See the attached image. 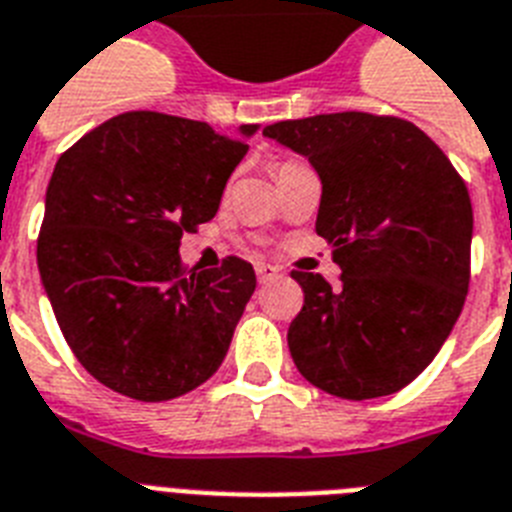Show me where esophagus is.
<instances>
[{"mask_svg": "<svg viewBox=\"0 0 512 512\" xmlns=\"http://www.w3.org/2000/svg\"><path fill=\"white\" fill-rule=\"evenodd\" d=\"M255 270H257V281H260V284H268V281L278 278V268H276V265L257 263Z\"/></svg>", "mask_w": 512, "mask_h": 512, "instance_id": "1", "label": "esophagus"}]
</instances>
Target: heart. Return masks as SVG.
<instances>
[{
  "mask_svg": "<svg viewBox=\"0 0 512 512\" xmlns=\"http://www.w3.org/2000/svg\"><path fill=\"white\" fill-rule=\"evenodd\" d=\"M284 165H289V162H284ZM284 165H281V168H284Z\"/></svg>",
  "mask_w": 512,
  "mask_h": 512,
  "instance_id": "1",
  "label": "heart"
}]
</instances>
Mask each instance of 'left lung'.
Segmentation results:
<instances>
[{
    "label": "left lung",
    "instance_id": "obj_1",
    "mask_svg": "<svg viewBox=\"0 0 512 512\" xmlns=\"http://www.w3.org/2000/svg\"><path fill=\"white\" fill-rule=\"evenodd\" d=\"M263 136L321 178L315 231L342 284L292 278L305 305L289 326L297 371L342 400L400 392L442 350L471 278L473 210L463 178L402 118L334 112L273 123Z\"/></svg>",
    "mask_w": 512,
    "mask_h": 512
}]
</instances>
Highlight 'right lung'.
<instances>
[{
  "mask_svg": "<svg viewBox=\"0 0 512 512\" xmlns=\"http://www.w3.org/2000/svg\"><path fill=\"white\" fill-rule=\"evenodd\" d=\"M257 123L239 136L162 112H123L57 160L41 223L39 273L78 363L131 400L197 389L228 352L255 270L226 257L181 268V236L213 220Z\"/></svg>",
  "mask_w": 512,
  "mask_h": 512,
  "instance_id": "right-lung-1",
  "label": "right lung"
}]
</instances>
